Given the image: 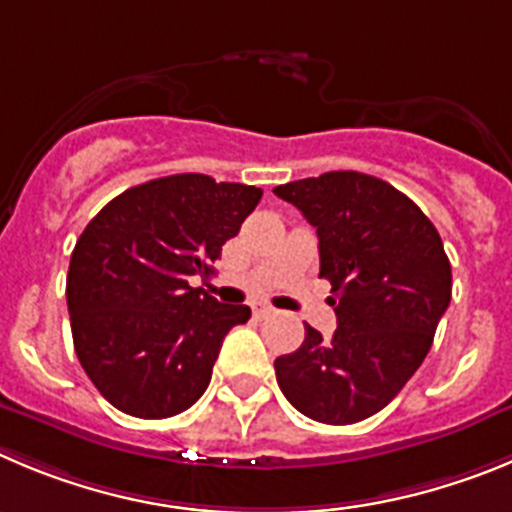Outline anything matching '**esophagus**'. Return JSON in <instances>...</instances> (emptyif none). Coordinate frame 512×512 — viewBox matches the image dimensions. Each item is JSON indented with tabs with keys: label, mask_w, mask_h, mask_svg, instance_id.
<instances>
[{
	"label": "esophagus",
	"mask_w": 512,
	"mask_h": 512,
	"mask_svg": "<svg viewBox=\"0 0 512 512\" xmlns=\"http://www.w3.org/2000/svg\"><path fill=\"white\" fill-rule=\"evenodd\" d=\"M251 309H253V317H269L271 312H274V307H271V304H266V302H253L251 304Z\"/></svg>",
	"instance_id": "obj_1"
}]
</instances>
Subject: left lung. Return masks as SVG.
<instances>
[{
  "instance_id": "left-lung-1",
  "label": "left lung",
  "mask_w": 512,
  "mask_h": 512,
  "mask_svg": "<svg viewBox=\"0 0 512 512\" xmlns=\"http://www.w3.org/2000/svg\"><path fill=\"white\" fill-rule=\"evenodd\" d=\"M320 238L337 330L304 327L302 348L274 360L294 409L322 424L378 414L424 363L452 299V266L419 205L378 177L342 170L274 187Z\"/></svg>"
}]
</instances>
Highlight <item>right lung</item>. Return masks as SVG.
I'll return each instance as SVG.
<instances>
[{"mask_svg":"<svg viewBox=\"0 0 512 512\" xmlns=\"http://www.w3.org/2000/svg\"><path fill=\"white\" fill-rule=\"evenodd\" d=\"M264 192L208 175L129 187L86 225L70 256L75 355L101 396L139 419H167L205 393L228 330L251 317L190 276H208Z\"/></svg>","mask_w":512,"mask_h":512,"instance_id":"add662e5","label":"right lung"}]
</instances>
